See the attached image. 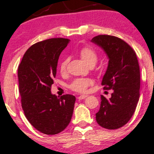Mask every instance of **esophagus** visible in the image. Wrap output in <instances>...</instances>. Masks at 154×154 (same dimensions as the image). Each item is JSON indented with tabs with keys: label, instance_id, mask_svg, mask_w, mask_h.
Returning <instances> with one entry per match:
<instances>
[{
	"label": "esophagus",
	"instance_id": "obj_1",
	"mask_svg": "<svg viewBox=\"0 0 154 154\" xmlns=\"http://www.w3.org/2000/svg\"><path fill=\"white\" fill-rule=\"evenodd\" d=\"M87 97H88V95H79L78 97V99L79 100H83V99H85V98H86Z\"/></svg>",
	"mask_w": 154,
	"mask_h": 154
}]
</instances>
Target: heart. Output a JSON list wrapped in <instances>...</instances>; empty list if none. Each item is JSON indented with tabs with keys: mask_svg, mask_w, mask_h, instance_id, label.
Masks as SVG:
<instances>
[{
	"mask_svg": "<svg viewBox=\"0 0 154 154\" xmlns=\"http://www.w3.org/2000/svg\"><path fill=\"white\" fill-rule=\"evenodd\" d=\"M79 57L84 61V62L89 66L95 65L98 60V54L94 49L90 47H84L79 50ZM69 58L66 57L59 64V71L62 73L66 72V66L69 63ZM93 84V81L89 78L76 79L69 85V88L73 91L83 93L86 92L89 86Z\"/></svg>",
	"mask_w": 154,
	"mask_h": 154,
	"instance_id": "heart-1",
	"label": "heart"
}]
</instances>
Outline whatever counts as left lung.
Segmentation results:
<instances>
[{"label": "left lung", "instance_id": "obj_1", "mask_svg": "<svg viewBox=\"0 0 154 154\" xmlns=\"http://www.w3.org/2000/svg\"><path fill=\"white\" fill-rule=\"evenodd\" d=\"M92 42L103 48L108 57L102 85L114 91L110 99L101 95L96 120L104 128L118 129L132 118L139 100L140 76L136 54L125 41L114 36L98 35Z\"/></svg>", "mask_w": 154, "mask_h": 154}]
</instances>
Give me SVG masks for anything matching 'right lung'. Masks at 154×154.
I'll use <instances>...</instances> for the list:
<instances>
[{
  "instance_id": "obj_1",
  "label": "right lung",
  "mask_w": 154,
  "mask_h": 154,
  "mask_svg": "<svg viewBox=\"0 0 154 154\" xmlns=\"http://www.w3.org/2000/svg\"><path fill=\"white\" fill-rule=\"evenodd\" d=\"M69 39L52 38L33 44L26 50L18 68L21 106L26 118L36 130L55 135L67 127L76 98L51 92L59 55Z\"/></svg>"
}]
</instances>
